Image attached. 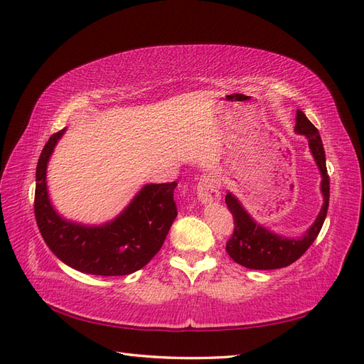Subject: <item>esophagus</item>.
Instances as JSON below:
<instances>
[{
	"label": "esophagus",
	"instance_id": "1",
	"mask_svg": "<svg viewBox=\"0 0 364 364\" xmlns=\"http://www.w3.org/2000/svg\"><path fill=\"white\" fill-rule=\"evenodd\" d=\"M198 200L202 203H211L220 200V188L219 183L213 175H203L197 184Z\"/></svg>",
	"mask_w": 364,
	"mask_h": 364
}]
</instances>
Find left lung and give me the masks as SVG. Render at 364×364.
Here are the masks:
<instances>
[{
	"instance_id": "left-lung-1",
	"label": "left lung",
	"mask_w": 364,
	"mask_h": 364,
	"mask_svg": "<svg viewBox=\"0 0 364 364\" xmlns=\"http://www.w3.org/2000/svg\"><path fill=\"white\" fill-rule=\"evenodd\" d=\"M296 120V131L299 134H305L308 137L310 150L322 173L321 191L323 196V206L318 219L304 236L297 239H286L270 233L269 230L255 223L250 215L244 211L241 203L231 194H227L225 203L230 213L233 214L235 222L233 235L227 241V253L237 264L244 267L255 270H272L292 264L294 261H297L301 255L310 249V245L319 235L323 220H326L330 198V178L327 173L326 151H323L322 139L318 128L306 119L304 112L297 111Z\"/></svg>"
}]
</instances>
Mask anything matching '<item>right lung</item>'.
Masks as SVG:
<instances>
[{
    "label": "right lung",
    "mask_w": 364,
    "mask_h": 364,
    "mask_svg": "<svg viewBox=\"0 0 364 364\" xmlns=\"http://www.w3.org/2000/svg\"><path fill=\"white\" fill-rule=\"evenodd\" d=\"M65 129L45 144L36 168L34 214L46 245L80 272L102 277L133 274L149 264L166 241L176 218V181L146 184L117 219L103 227H84L64 220L46 194V164Z\"/></svg>",
    "instance_id": "right-lung-1"
}]
</instances>
